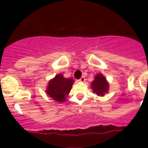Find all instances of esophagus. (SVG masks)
<instances>
[{
	"label": "esophagus",
	"instance_id": "esophagus-1",
	"mask_svg": "<svg viewBox=\"0 0 148 148\" xmlns=\"http://www.w3.org/2000/svg\"><path fill=\"white\" fill-rule=\"evenodd\" d=\"M79 81L81 82H85V78H84V77H82L81 78H80L79 79Z\"/></svg>",
	"mask_w": 148,
	"mask_h": 148
}]
</instances>
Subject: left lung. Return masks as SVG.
I'll return each instance as SVG.
<instances>
[{
    "instance_id": "obj_1",
    "label": "left lung",
    "mask_w": 148,
    "mask_h": 148,
    "mask_svg": "<svg viewBox=\"0 0 148 148\" xmlns=\"http://www.w3.org/2000/svg\"><path fill=\"white\" fill-rule=\"evenodd\" d=\"M93 92L98 96H104L107 93L109 89V84L105 77L102 74H97L95 77V80L91 84Z\"/></svg>"
}]
</instances>
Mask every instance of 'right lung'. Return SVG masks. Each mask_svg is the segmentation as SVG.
Listing matches in <instances>:
<instances>
[{"label": "right lung", "instance_id": "right-lung-1", "mask_svg": "<svg viewBox=\"0 0 148 148\" xmlns=\"http://www.w3.org/2000/svg\"><path fill=\"white\" fill-rule=\"evenodd\" d=\"M73 84L72 79H66L63 74H57L49 82L46 92L56 102H63L66 99V97L69 94Z\"/></svg>", "mask_w": 148, "mask_h": 148}]
</instances>
